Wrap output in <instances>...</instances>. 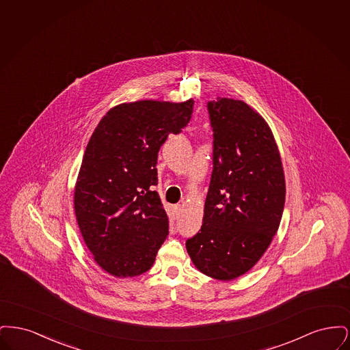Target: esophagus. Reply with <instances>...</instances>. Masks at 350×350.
<instances>
[{"label":"esophagus","instance_id":"1","mask_svg":"<svg viewBox=\"0 0 350 350\" xmlns=\"http://www.w3.org/2000/svg\"><path fill=\"white\" fill-rule=\"evenodd\" d=\"M173 210H174V214H176V215H180L181 211H183V206H181V204H176V206L173 207Z\"/></svg>","mask_w":350,"mask_h":350}]
</instances>
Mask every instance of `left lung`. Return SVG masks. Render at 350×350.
Instances as JSON below:
<instances>
[{
    "mask_svg": "<svg viewBox=\"0 0 350 350\" xmlns=\"http://www.w3.org/2000/svg\"><path fill=\"white\" fill-rule=\"evenodd\" d=\"M213 173L200 232L186 250L203 274L231 281L261 258L282 219V161L265 119L245 102L207 103Z\"/></svg>",
    "mask_w": 350,
    "mask_h": 350,
    "instance_id": "1",
    "label": "left lung"
}]
</instances>
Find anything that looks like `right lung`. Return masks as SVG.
<instances>
[{
	"label": "right lung",
	"instance_id": "right-lung-1",
	"mask_svg": "<svg viewBox=\"0 0 350 350\" xmlns=\"http://www.w3.org/2000/svg\"><path fill=\"white\" fill-rule=\"evenodd\" d=\"M194 100H136L100 119L83 153L75 213L88 250L114 277L150 270L169 233L157 185V157L169 133L183 131Z\"/></svg>",
	"mask_w": 350,
	"mask_h": 350
}]
</instances>
